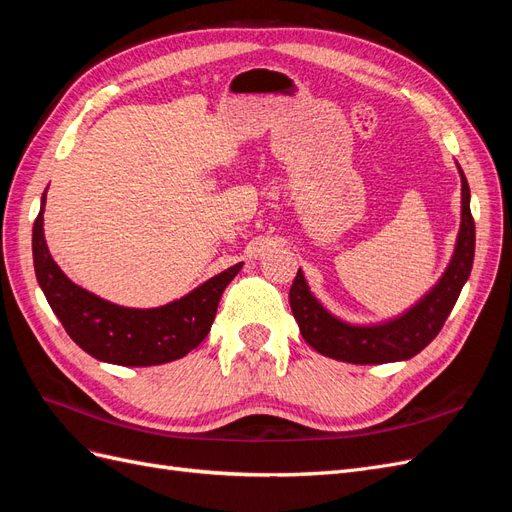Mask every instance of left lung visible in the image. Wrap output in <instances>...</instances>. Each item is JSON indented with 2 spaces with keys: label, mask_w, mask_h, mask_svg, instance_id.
Instances as JSON below:
<instances>
[{
  "label": "left lung",
  "mask_w": 512,
  "mask_h": 512,
  "mask_svg": "<svg viewBox=\"0 0 512 512\" xmlns=\"http://www.w3.org/2000/svg\"><path fill=\"white\" fill-rule=\"evenodd\" d=\"M461 173V228L451 265L442 280L410 312L376 327H354L331 316L307 288L301 269L290 286V307L305 342L324 356L354 365H378L412 359L433 337L455 307L474 260L476 228L470 213V185Z\"/></svg>",
  "instance_id": "left-lung-1"
}]
</instances>
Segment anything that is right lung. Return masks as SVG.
Returning <instances> with one entry per match:
<instances>
[{
	"instance_id": "right-lung-1",
	"label": "right lung",
	"mask_w": 512,
	"mask_h": 512,
	"mask_svg": "<svg viewBox=\"0 0 512 512\" xmlns=\"http://www.w3.org/2000/svg\"><path fill=\"white\" fill-rule=\"evenodd\" d=\"M44 203L46 192L34 222V269L46 301L74 344L104 363L149 367L181 359L209 335L222 292L241 271V262L179 301L156 309L121 307L72 284L55 265L42 232Z\"/></svg>"
}]
</instances>
